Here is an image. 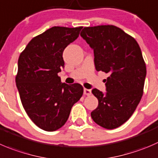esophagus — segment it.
<instances>
[{
    "label": "esophagus",
    "instance_id": "34e87169",
    "mask_svg": "<svg viewBox=\"0 0 158 158\" xmlns=\"http://www.w3.org/2000/svg\"><path fill=\"white\" fill-rule=\"evenodd\" d=\"M84 94L86 95V96H90L92 93L91 89H84Z\"/></svg>",
    "mask_w": 158,
    "mask_h": 158
}]
</instances>
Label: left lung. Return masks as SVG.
I'll use <instances>...</instances> for the list:
<instances>
[{
	"instance_id": "8db88e82",
	"label": "left lung",
	"mask_w": 158,
	"mask_h": 158,
	"mask_svg": "<svg viewBox=\"0 0 158 158\" xmlns=\"http://www.w3.org/2000/svg\"><path fill=\"white\" fill-rule=\"evenodd\" d=\"M80 35L93 50L96 71L110 75L106 93L92 90L99 101L92 119L106 129L119 127L132 116L143 96L147 69L140 46L113 25L84 27Z\"/></svg>"
}]
</instances>
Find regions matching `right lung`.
<instances>
[{
    "label": "right lung",
    "instance_id": "1",
    "mask_svg": "<svg viewBox=\"0 0 158 158\" xmlns=\"http://www.w3.org/2000/svg\"><path fill=\"white\" fill-rule=\"evenodd\" d=\"M82 27H51L29 42L18 59L16 85L21 103L36 126L45 131L62 127L73 106L83 94L79 83L61 82L63 51Z\"/></svg>",
    "mask_w": 158,
    "mask_h": 158
}]
</instances>
